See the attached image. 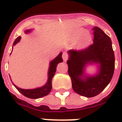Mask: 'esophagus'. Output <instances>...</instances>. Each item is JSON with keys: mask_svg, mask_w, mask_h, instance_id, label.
Returning a JSON list of instances; mask_svg holds the SVG:
<instances>
[{"mask_svg": "<svg viewBox=\"0 0 122 122\" xmlns=\"http://www.w3.org/2000/svg\"><path fill=\"white\" fill-rule=\"evenodd\" d=\"M68 56L67 53L66 52H64L62 54V58L64 60V62H66L67 61V60H68Z\"/></svg>", "mask_w": 122, "mask_h": 122, "instance_id": "34e87169", "label": "esophagus"}]
</instances>
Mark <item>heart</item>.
Instances as JSON below:
<instances>
[{"instance_id":"obj_1","label":"heart","mask_w":122,"mask_h":122,"mask_svg":"<svg viewBox=\"0 0 122 122\" xmlns=\"http://www.w3.org/2000/svg\"><path fill=\"white\" fill-rule=\"evenodd\" d=\"M87 33V31L83 29H79L76 30L75 33H74V35H73V38L74 39H77V38H79L82 37L83 35H85ZM90 41V37H89V35H87L86 36V38H85V40L84 44L83 45H81V47H85V46H87V45L88 43H89Z\"/></svg>"}]
</instances>
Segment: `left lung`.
I'll use <instances>...</instances> for the list:
<instances>
[{"label": "left lung", "mask_w": 122, "mask_h": 122, "mask_svg": "<svg viewBox=\"0 0 122 122\" xmlns=\"http://www.w3.org/2000/svg\"><path fill=\"white\" fill-rule=\"evenodd\" d=\"M93 44L81 51L70 50L67 60L68 74L73 91L85 97H95L111 81L115 67V57L110 38L98 27H94ZM97 64L99 70L95 76H87L85 68Z\"/></svg>", "instance_id": "obj_1"}]
</instances>
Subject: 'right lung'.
<instances>
[{"instance_id": "1", "label": "right lung", "mask_w": 122, "mask_h": 122, "mask_svg": "<svg viewBox=\"0 0 122 122\" xmlns=\"http://www.w3.org/2000/svg\"><path fill=\"white\" fill-rule=\"evenodd\" d=\"M32 29L26 30L25 31V33H30ZM20 39H21V37H18L16 38L14 43H13V46L15 45L20 41ZM62 55V52H60L54 60H52V61L50 62V64H49L50 66H49V71H48V80H47V82L46 83L45 85H44L42 87H37V88H35V89H21L20 87H17L16 85H15L12 83L14 85V87L23 95L29 98L36 99V98H41L43 97H45V96H46L47 95H49V93L51 92V91L52 89V77H54L55 72H56V70L57 65L59 63L62 62H63Z\"/></svg>"}]
</instances>
